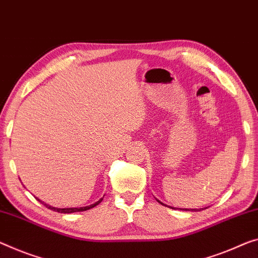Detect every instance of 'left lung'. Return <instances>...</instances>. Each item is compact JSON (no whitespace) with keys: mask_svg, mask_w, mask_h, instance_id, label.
<instances>
[{"mask_svg":"<svg viewBox=\"0 0 258 258\" xmlns=\"http://www.w3.org/2000/svg\"><path fill=\"white\" fill-rule=\"evenodd\" d=\"M158 201V200H157ZM158 202H159V201H158ZM159 203H161V202H159ZM162 204V203H161ZM162 205H165V204H162ZM165 207H166V205H165ZM173 209V208H172ZM204 209H207V208H204ZM204 209H183V210H185V211H201V210H204ZM181 210V209H180Z\"/></svg>","mask_w":258,"mask_h":258,"instance_id":"1","label":"left lung"}]
</instances>
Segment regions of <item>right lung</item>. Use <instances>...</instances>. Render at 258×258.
Returning <instances> with one entry per match:
<instances>
[{
    "instance_id": "right-lung-1",
    "label": "right lung",
    "mask_w": 258,
    "mask_h": 258,
    "mask_svg": "<svg viewBox=\"0 0 258 258\" xmlns=\"http://www.w3.org/2000/svg\"><path fill=\"white\" fill-rule=\"evenodd\" d=\"M104 198V197H102ZM102 198H100V200H99L98 202H96V203L94 204H91V205H88V207H83V208H66V209H58V208H54V207H50V205H48V204H45L43 203L42 201H40V200H37L40 202L41 204H43L45 205V207L47 208V209H49V210H53V211H55V212H60V213H74V212H82V211H86V210H90V209H92V208H94V207H97V205L100 203V202L102 201Z\"/></svg>"
}]
</instances>
